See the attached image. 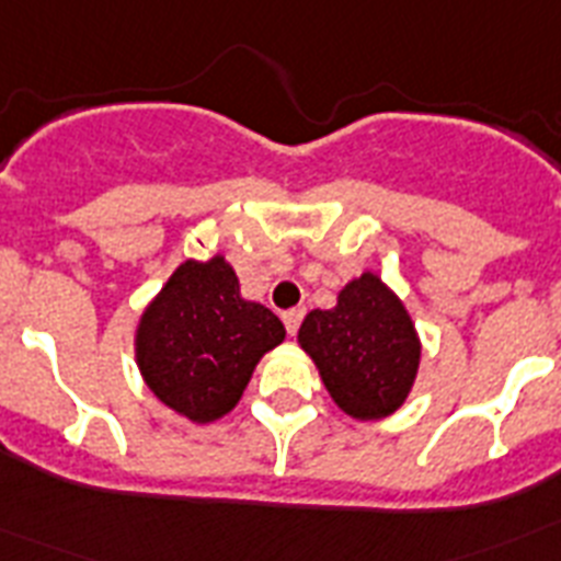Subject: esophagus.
Wrapping results in <instances>:
<instances>
[{"label":"esophagus","instance_id":"1","mask_svg":"<svg viewBox=\"0 0 561 561\" xmlns=\"http://www.w3.org/2000/svg\"><path fill=\"white\" fill-rule=\"evenodd\" d=\"M304 314L306 311L304 309H289V311H284V325H286V331H289L291 336L297 334V329H300V323H304Z\"/></svg>","mask_w":561,"mask_h":561}]
</instances>
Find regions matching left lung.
<instances>
[{"label": "left lung", "mask_w": 561, "mask_h": 561, "mask_svg": "<svg viewBox=\"0 0 561 561\" xmlns=\"http://www.w3.org/2000/svg\"><path fill=\"white\" fill-rule=\"evenodd\" d=\"M297 342L336 408L351 419L396 413L419 374L421 342L413 320L374 272L354 277L336 295L334 309L309 311Z\"/></svg>", "instance_id": "obj_1"}]
</instances>
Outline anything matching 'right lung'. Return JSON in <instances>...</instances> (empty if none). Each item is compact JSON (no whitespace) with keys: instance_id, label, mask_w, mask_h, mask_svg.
Instances as JSON below:
<instances>
[{"instance_id":"obj_1","label":"right lung","mask_w":561,"mask_h":561,"mask_svg":"<svg viewBox=\"0 0 561 561\" xmlns=\"http://www.w3.org/2000/svg\"><path fill=\"white\" fill-rule=\"evenodd\" d=\"M284 323L241 297L225 255L185 261L142 311L134 354L151 393L196 424L238 404L266 351L280 345Z\"/></svg>"}]
</instances>
